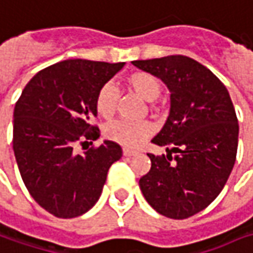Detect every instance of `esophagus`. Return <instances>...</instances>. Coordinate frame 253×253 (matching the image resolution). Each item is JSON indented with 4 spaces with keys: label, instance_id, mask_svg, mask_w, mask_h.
<instances>
[{
    "label": "esophagus",
    "instance_id": "34e87169",
    "mask_svg": "<svg viewBox=\"0 0 253 253\" xmlns=\"http://www.w3.org/2000/svg\"><path fill=\"white\" fill-rule=\"evenodd\" d=\"M136 154H137V151H134V150L123 148V156H125V157H131V156H136Z\"/></svg>",
    "mask_w": 253,
    "mask_h": 253
}]
</instances>
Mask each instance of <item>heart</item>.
Segmentation results:
<instances>
[{
    "label": "heart",
    "instance_id": "obj_1",
    "mask_svg": "<svg viewBox=\"0 0 253 253\" xmlns=\"http://www.w3.org/2000/svg\"><path fill=\"white\" fill-rule=\"evenodd\" d=\"M125 84L133 93L141 99L153 102L161 93V83L151 73L144 71H136L128 73L125 78ZM117 90L112 83L100 86L94 96V109L102 119H112L117 109ZM154 133V126L150 122H125L119 120L107 125L105 128L106 138L126 147H138L146 138Z\"/></svg>",
    "mask_w": 253,
    "mask_h": 253
}]
</instances>
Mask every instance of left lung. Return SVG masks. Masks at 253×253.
Returning <instances> with one entry per match:
<instances>
[{
  "label": "left lung",
  "mask_w": 253,
  "mask_h": 253,
  "mask_svg": "<svg viewBox=\"0 0 253 253\" xmlns=\"http://www.w3.org/2000/svg\"><path fill=\"white\" fill-rule=\"evenodd\" d=\"M133 65L160 78L171 92L170 116L151 140L169 154L148 153L151 169L140 178V190L159 214L190 218L214 201L234 169L239 126L232 100L224 83L188 56Z\"/></svg>",
  "instance_id": "8db88e82"
}]
</instances>
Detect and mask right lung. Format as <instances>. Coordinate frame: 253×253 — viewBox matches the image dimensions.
<instances>
[{"label":"right lung","instance_id":"obj_1","mask_svg":"<svg viewBox=\"0 0 253 253\" xmlns=\"http://www.w3.org/2000/svg\"><path fill=\"white\" fill-rule=\"evenodd\" d=\"M125 63L69 59L39 71L14 109L12 147L31 197L58 218H75L97 203L122 147L110 140L84 154L78 144L99 138L94 96Z\"/></svg>","mask_w":253,"mask_h":253}]
</instances>
